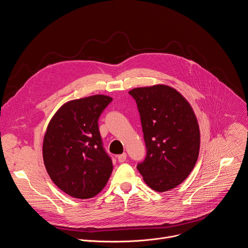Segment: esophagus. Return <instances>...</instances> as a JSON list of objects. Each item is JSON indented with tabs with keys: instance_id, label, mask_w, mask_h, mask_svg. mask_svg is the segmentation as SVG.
<instances>
[{
	"instance_id": "obj_1",
	"label": "esophagus",
	"mask_w": 248,
	"mask_h": 248,
	"mask_svg": "<svg viewBox=\"0 0 248 248\" xmlns=\"http://www.w3.org/2000/svg\"><path fill=\"white\" fill-rule=\"evenodd\" d=\"M126 158H127L126 153H124V154H122V155H119L117 156V159H118L119 162H124V161L126 160Z\"/></svg>"
}]
</instances>
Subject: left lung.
Instances as JSON below:
<instances>
[{
    "label": "left lung",
    "mask_w": 248,
    "mask_h": 248,
    "mask_svg": "<svg viewBox=\"0 0 248 248\" xmlns=\"http://www.w3.org/2000/svg\"><path fill=\"white\" fill-rule=\"evenodd\" d=\"M146 157L137 168L144 183L164 192L182 184L194 168L201 147V131L195 113L176 89L157 84L134 88Z\"/></svg>",
    "instance_id": "left-lung-1"
}]
</instances>
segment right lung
Wrapping results in <instances>:
<instances>
[{"label":"right lung","instance_id":"add662e5","mask_svg":"<svg viewBox=\"0 0 248 248\" xmlns=\"http://www.w3.org/2000/svg\"><path fill=\"white\" fill-rule=\"evenodd\" d=\"M112 101L93 94L63 104L48 122L43 140L46 170L59 188L92 199L107 186L113 165L105 152L97 119Z\"/></svg>","mask_w":248,"mask_h":248}]
</instances>
